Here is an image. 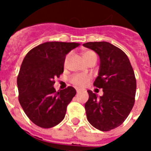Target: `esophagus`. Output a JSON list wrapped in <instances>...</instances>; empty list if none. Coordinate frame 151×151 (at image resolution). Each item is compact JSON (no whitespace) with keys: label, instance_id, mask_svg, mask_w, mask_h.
I'll use <instances>...</instances> for the list:
<instances>
[{"label":"esophagus","instance_id":"1","mask_svg":"<svg viewBox=\"0 0 151 151\" xmlns=\"http://www.w3.org/2000/svg\"><path fill=\"white\" fill-rule=\"evenodd\" d=\"M82 89H80V88H76V92H77V93H78H78H80V92H81V91H82Z\"/></svg>","mask_w":151,"mask_h":151}]
</instances>
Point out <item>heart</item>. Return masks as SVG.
Returning a JSON list of instances; mask_svg holds the SVG:
<instances>
[{"label":"heart","mask_w":151,"mask_h":151,"mask_svg":"<svg viewBox=\"0 0 151 151\" xmlns=\"http://www.w3.org/2000/svg\"><path fill=\"white\" fill-rule=\"evenodd\" d=\"M84 59L85 60L86 62H88L94 57H97L95 53L92 50H87L84 52L83 54ZM67 60V59H66ZM91 77L88 75L85 74H75L70 77V82L73 85L78 86V87H85V85H87L88 83L90 82Z\"/></svg>","instance_id":"b5f03b06"}]
</instances>
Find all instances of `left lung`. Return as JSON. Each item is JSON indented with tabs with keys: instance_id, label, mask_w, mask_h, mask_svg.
Wrapping results in <instances>:
<instances>
[{
	"instance_id": "8db88e82",
	"label": "left lung",
	"mask_w": 151,
	"mask_h": 151,
	"mask_svg": "<svg viewBox=\"0 0 151 151\" xmlns=\"http://www.w3.org/2000/svg\"><path fill=\"white\" fill-rule=\"evenodd\" d=\"M83 46L100 57V69L94 86L103 88L104 94L88 90L85 108L88 122L94 128L107 132L123 123L134 104L136 78L127 55L106 41L88 42Z\"/></svg>"
}]
</instances>
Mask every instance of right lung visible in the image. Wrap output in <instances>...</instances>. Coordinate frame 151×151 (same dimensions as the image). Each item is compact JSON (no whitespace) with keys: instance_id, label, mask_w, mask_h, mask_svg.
<instances>
[{"instance_id":"1","label":"right lung","mask_w":151,"mask_h":151,"mask_svg":"<svg viewBox=\"0 0 151 151\" xmlns=\"http://www.w3.org/2000/svg\"><path fill=\"white\" fill-rule=\"evenodd\" d=\"M79 45L51 41L28 52L17 77L19 101L33 123L44 129L59 124L76 91L72 86L56 91L54 78L63 73L66 54Z\"/></svg>"}]
</instances>
